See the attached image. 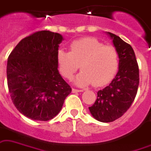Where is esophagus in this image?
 <instances>
[{
	"mask_svg": "<svg viewBox=\"0 0 151 151\" xmlns=\"http://www.w3.org/2000/svg\"><path fill=\"white\" fill-rule=\"evenodd\" d=\"M84 90H82V89H76V88H73L72 89V91L73 93H77V92H82Z\"/></svg>",
	"mask_w": 151,
	"mask_h": 151,
	"instance_id": "34e87169",
	"label": "esophagus"
}]
</instances>
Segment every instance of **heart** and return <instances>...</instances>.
Segmentation results:
<instances>
[{"instance_id":"obj_1","label":"heart","mask_w":151,"mask_h":151,"mask_svg":"<svg viewBox=\"0 0 151 151\" xmlns=\"http://www.w3.org/2000/svg\"><path fill=\"white\" fill-rule=\"evenodd\" d=\"M56 60L65 78L71 80L80 64L82 70L76 78V84L84 86L93 83L95 86H102L117 72L119 56L113 46L104 45L95 38L86 37L72 42L70 52L59 50Z\"/></svg>"}]
</instances>
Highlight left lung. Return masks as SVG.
<instances>
[{
    "label": "left lung",
    "instance_id": "1",
    "mask_svg": "<svg viewBox=\"0 0 151 151\" xmlns=\"http://www.w3.org/2000/svg\"><path fill=\"white\" fill-rule=\"evenodd\" d=\"M108 33L119 52V71L107 87L98 91L96 101L89 107L93 117L102 122H113L129 109L139 83V67L132 46L113 33Z\"/></svg>",
    "mask_w": 151,
    "mask_h": 151
}]
</instances>
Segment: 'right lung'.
Instances as JSON below:
<instances>
[{
  "label": "right lung",
  "instance_id": "1",
  "mask_svg": "<svg viewBox=\"0 0 151 151\" xmlns=\"http://www.w3.org/2000/svg\"><path fill=\"white\" fill-rule=\"evenodd\" d=\"M62 40L59 33L35 32L21 40L8 56L10 96L16 109L31 119L54 118L71 92L57 69L56 53Z\"/></svg>",
  "mask_w": 151,
  "mask_h": 151
}]
</instances>
